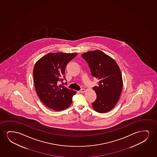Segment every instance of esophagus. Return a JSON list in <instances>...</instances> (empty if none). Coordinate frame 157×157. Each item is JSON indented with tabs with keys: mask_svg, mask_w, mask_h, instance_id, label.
Segmentation results:
<instances>
[{
	"mask_svg": "<svg viewBox=\"0 0 157 157\" xmlns=\"http://www.w3.org/2000/svg\"><path fill=\"white\" fill-rule=\"evenodd\" d=\"M85 91H86V90H85V89H84V88H82V89L81 90H80V92L82 93L85 92Z\"/></svg>",
	"mask_w": 157,
	"mask_h": 157,
	"instance_id": "34e87169",
	"label": "esophagus"
}]
</instances>
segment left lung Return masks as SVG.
I'll return each instance as SVG.
<instances>
[{"mask_svg":"<svg viewBox=\"0 0 157 157\" xmlns=\"http://www.w3.org/2000/svg\"><path fill=\"white\" fill-rule=\"evenodd\" d=\"M89 65L93 77L99 80L93 90L97 99L93 108L100 113L109 112L120 99L122 90L123 79L120 69L114 59L99 50L82 55Z\"/></svg>","mask_w":157,"mask_h":157,"instance_id":"obj_1","label":"left lung"}]
</instances>
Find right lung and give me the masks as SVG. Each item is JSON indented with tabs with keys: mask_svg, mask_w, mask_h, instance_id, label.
Returning a JSON list of instances; mask_svg holds the SVG:
<instances>
[{
	"mask_svg": "<svg viewBox=\"0 0 157 157\" xmlns=\"http://www.w3.org/2000/svg\"><path fill=\"white\" fill-rule=\"evenodd\" d=\"M77 55L49 53L35 64L33 77L37 94L47 107L55 111L69 107L72 102V97L76 93L58 83L64 80L67 64Z\"/></svg>",
	"mask_w": 157,
	"mask_h": 157,
	"instance_id": "add662e5",
	"label": "right lung"
}]
</instances>
